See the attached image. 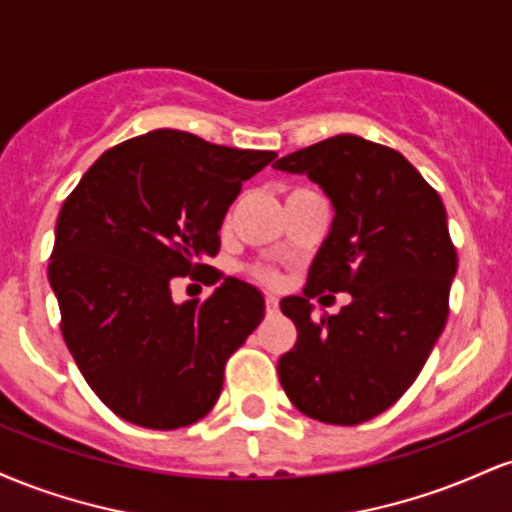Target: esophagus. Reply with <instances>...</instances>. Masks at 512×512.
I'll return each mask as SVG.
<instances>
[{"label":"esophagus","instance_id":"obj_1","mask_svg":"<svg viewBox=\"0 0 512 512\" xmlns=\"http://www.w3.org/2000/svg\"><path fill=\"white\" fill-rule=\"evenodd\" d=\"M264 305H267V315H274L276 310H279V298L272 296V293H267V298H264Z\"/></svg>","mask_w":512,"mask_h":512}]
</instances>
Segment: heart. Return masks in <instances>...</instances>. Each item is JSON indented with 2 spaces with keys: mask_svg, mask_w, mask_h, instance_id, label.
<instances>
[{
  "mask_svg": "<svg viewBox=\"0 0 512 512\" xmlns=\"http://www.w3.org/2000/svg\"><path fill=\"white\" fill-rule=\"evenodd\" d=\"M255 276L260 281H264V284H269V286H274L276 281H279V274L274 272V269H264V267H257L255 269Z\"/></svg>",
  "mask_w": 512,
  "mask_h": 512,
  "instance_id": "b5f03b06",
  "label": "heart"
}]
</instances>
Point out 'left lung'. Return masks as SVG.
Here are the masks:
<instances>
[{"mask_svg": "<svg viewBox=\"0 0 512 512\" xmlns=\"http://www.w3.org/2000/svg\"><path fill=\"white\" fill-rule=\"evenodd\" d=\"M308 175L334 207L303 296L281 301L298 339L279 358L293 407L322 424L356 426L390 409L431 356L448 320L457 252L438 192L390 146L356 134L274 163ZM322 290L352 293L337 316L312 315Z\"/></svg>", "mask_w": 512, "mask_h": 512, "instance_id": "1", "label": "left lung"}]
</instances>
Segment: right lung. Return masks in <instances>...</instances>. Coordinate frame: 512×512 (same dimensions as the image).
Wrapping results in <instances>:
<instances>
[{
  "instance_id": "obj_1",
  "label": "right lung",
  "mask_w": 512,
  "mask_h": 512,
  "mask_svg": "<svg viewBox=\"0 0 512 512\" xmlns=\"http://www.w3.org/2000/svg\"><path fill=\"white\" fill-rule=\"evenodd\" d=\"M274 158L154 129L105 151L62 204L48 267L62 337L120 419L173 431L219 399L226 361L262 322V293L226 276L207 301L175 303L170 284L221 279L204 260L223 216Z\"/></svg>"
}]
</instances>
